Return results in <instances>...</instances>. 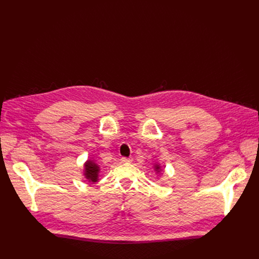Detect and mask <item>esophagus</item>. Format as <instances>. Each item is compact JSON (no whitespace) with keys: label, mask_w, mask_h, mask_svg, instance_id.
<instances>
[{"label":"esophagus","mask_w":259,"mask_h":259,"mask_svg":"<svg viewBox=\"0 0 259 259\" xmlns=\"http://www.w3.org/2000/svg\"><path fill=\"white\" fill-rule=\"evenodd\" d=\"M131 159H129V158H122L121 159V162L122 163H126V164H128V163H131Z\"/></svg>","instance_id":"1"}]
</instances>
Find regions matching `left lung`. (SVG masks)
Here are the masks:
<instances>
[{
	"label": "left lung",
	"instance_id": "8db88e82",
	"mask_svg": "<svg viewBox=\"0 0 259 259\" xmlns=\"http://www.w3.org/2000/svg\"><path fill=\"white\" fill-rule=\"evenodd\" d=\"M155 170H156L157 172H160V171H161V166H160L159 164H156V165H155Z\"/></svg>",
	"mask_w": 259,
	"mask_h": 259
}]
</instances>
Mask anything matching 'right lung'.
<instances>
[{
	"label": "right lung",
	"mask_w": 259,
	"mask_h": 259,
	"mask_svg": "<svg viewBox=\"0 0 259 259\" xmlns=\"http://www.w3.org/2000/svg\"><path fill=\"white\" fill-rule=\"evenodd\" d=\"M84 175L88 179V181L95 183L98 181V173L99 166L92 160H88L84 165Z\"/></svg>",
	"instance_id": "1"
}]
</instances>
